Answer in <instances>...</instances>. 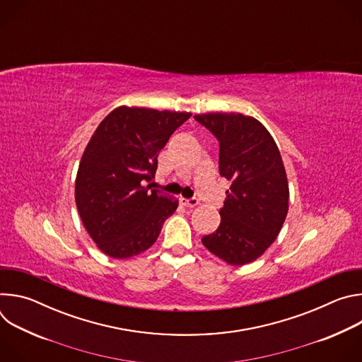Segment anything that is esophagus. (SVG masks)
<instances>
[{
    "label": "esophagus",
    "mask_w": 362,
    "mask_h": 362,
    "mask_svg": "<svg viewBox=\"0 0 362 362\" xmlns=\"http://www.w3.org/2000/svg\"><path fill=\"white\" fill-rule=\"evenodd\" d=\"M179 202H180L182 206H185V208H194V206H197V203H199V199H196V197H190V199L180 197Z\"/></svg>",
    "instance_id": "1"
}]
</instances>
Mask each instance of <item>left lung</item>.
<instances>
[{"instance_id": "left-lung-1", "label": "left lung", "mask_w": 362, "mask_h": 362, "mask_svg": "<svg viewBox=\"0 0 362 362\" xmlns=\"http://www.w3.org/2000/svg\"><path fill=\"white\" fill-rule=\"evenodd\" d=\"M219 141V173L230 180L221 225L202 243L229 265L257 259L276 239L289 189L278 146L262 123L240 113L197 115Z\"/></svg>"}]
</instances>
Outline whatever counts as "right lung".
Masks as SVG:
<instances>
[{"instance_id": "1", "label": "right lung", "mask_w": 362, "mask_h": 362, "mask_svg": "<svg viewBox=\"0 0 362 362\" xmlns=\"http://www.w3.org/2000/svg\"><path fill=\"white\" fill-rule=\"evenodd\" d=\"M192 115L117 107L91 136L76 179V204L98 249L126 259L156 242L177 199L154 189L159 151Z\"/></svg>"}]
</instances>
